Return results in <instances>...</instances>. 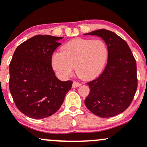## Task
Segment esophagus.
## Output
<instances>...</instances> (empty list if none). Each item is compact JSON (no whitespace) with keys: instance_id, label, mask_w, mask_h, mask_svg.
<instances>
[{"instance_id":"1","label":"esophagus","mask_w":147,"mask_h":147,"mask_svg":"<svg viewBox=\"0 0 147 147\" xmlns=\"http://www.w3.org/2000/svg\"><path fill=\"white\" fill-rule=\"evenodd\" d=\"M80 85V84L79 82H76V81H74L73 84H72V87L75 88V87H78Z\"/></svg>"}]
</instances>
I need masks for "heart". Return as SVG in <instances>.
Here are the masks:
<instances>
[{
    "label": "heart",
    "mask_w": 147,
    "mask_h": 147,
    "mask_svg": "<svg viewBox=\"0 0 147 147\" xmlns=\"http://www.w3.org/2000/svg\"><path fill=\"white\" fill-rule=\"evenodd\" d=\"M61 53L52 56V65L59 77L66 79L73 73L82 80L97 77L105 67L109 54L107 44L102 40L75 38L64 45Z\"/></svg>",
    "instance_id": "obj_1"
}]
</instances>
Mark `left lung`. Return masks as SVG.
Instances as JSON below:
<instances>
[{"instance_id": "1", "label": "left lung", "mask_w": 147, "mask_h": 147, "mask_svg": "<svg viewBox=\"0 0 147 147\" xmlns=\"http://www.w3.org/2000/svg\"><path fill=\"white\" fill-rule=\"evenodd\" d=\"M86 35L101 37L109 54L101 75L87 83L90 91L84 104L97 116L112 117L126 110L134 99L138 85L136 60L126 41L115 32L100 29Z\"/></svg>"}]
</instances>
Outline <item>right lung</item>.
I'll list each match as a JSON object with an SVG mask.
<instances>
[{"mask_svg": "<svg viewBox=\"0 0 147 147\" xmlns=\"http://www.w3.org/2000/svg\"><path fill=\"white\" fill-rule=\"evenodd\" d=\"M63 38L32 37L18 46L10 63L9 89L18 109L32 119L55 113L63 103L72 81L62 82L55 75L52 55Z\"/></svg>", "mask_w": 147, "mask_h": 147, "instance_id": "add662e5", "label": "right lung"}]
</instances>
